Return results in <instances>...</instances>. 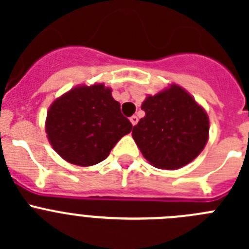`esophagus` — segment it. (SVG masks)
I'll return each mask as SVG.
<instances>
[{
    "label": "esophagus",
    "instance_id": "34e87169",
    "mask_svg": "<svg viewBox=\"0 0 249 249\" xmlns=\"http://www.w3.org/2000/svg\"><path fill=\"white\" fill-rule=\"evenodd\" d=\"M129 121H131V123L133 124V126H136V124H137V122H138V117H137V116H132V117L129 118Z\"/></svg>",
    "mask_w": 249,
    "mask_h": 249
}]
</instances>
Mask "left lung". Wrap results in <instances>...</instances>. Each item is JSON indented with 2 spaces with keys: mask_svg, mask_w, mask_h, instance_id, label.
I'll list each match as a JSON object with an SVG mask.
<instances>
[{
  "mask_svg": "<svg viewBox=\"0 0 249 249\" xmlns=\"http://www.w3.org/2000/svg\"><path fill=\"white\" fill-rule=\"evenodd\" d=\"M144 117L132 136L143 157L157 168L177 169L192 162L208 140L207 113L179 86L148 96Z\"/></svg>",
  "mask_w": 249,
  "mask_h": 249,
  "instance_id": "left-lung-1",
  "label": "left lung"
}]
</instances>
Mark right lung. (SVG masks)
<instances>
[{"mask_svg":"<svg viewBox=\"0 0 249 249\" xmlns=\"http://www.w3.org/2000/svg\"><path fill=\"white\" fill-rule=\"evenodd\" d=\"M132 123L103 85L82 86L54 101L46 132L54 151L77 166H92L108 157L114 144L129 133Z\"/></svg>","mask_w":249,"mask_h":249,"instance_id":"obj_1","label":"right lung"}]
</instances>
